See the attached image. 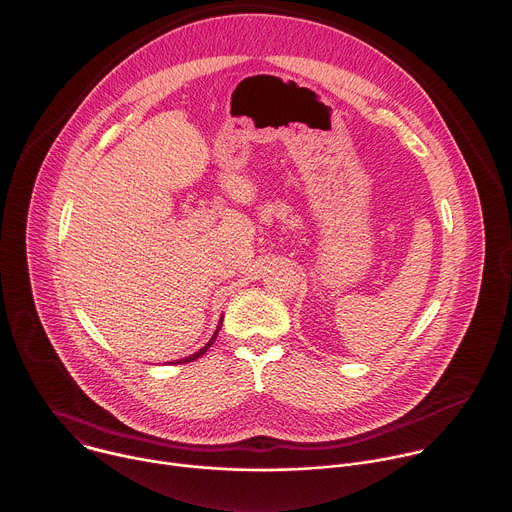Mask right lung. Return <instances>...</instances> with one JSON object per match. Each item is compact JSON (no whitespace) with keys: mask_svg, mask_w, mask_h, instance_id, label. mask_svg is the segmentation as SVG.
I'll list each match as a JSON object with an SVG mask.
<instances>
[{"mask_svg":"<svg viewBox=\"0 0 512 512\" xmlns=\"http://www.w3.org/2000/svg\"><path fill=\"white\" fill-rule=\"evenodd\" d=\"M221 325H223V317H221V321H219V325H217V331L213 333V337L209 339V344H207L205 348H201V350H199V352H195L193 356H189V358H183V360H179V362H173V364H187V362H195L197 358H201V356H203V354H205V352H207V350H209V348L215 344V339H217V333H219Z\"/></svg>","mask_w":512,"mask_h":512,"instance_id":"1","label":"right lung"}]
</instances>
